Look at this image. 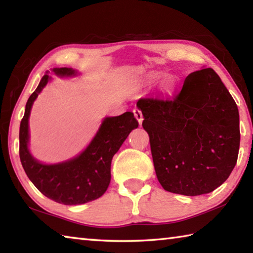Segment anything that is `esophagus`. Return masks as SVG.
Returning <instances> with one entry per match:
<instances>
[{"mask_svg": "<svg viewBox=\"0 0 253 253\" xmlns=\"http://www.w3.org/2000/svg\"><path fill=\"white\" fill-rule=\"evenodd\" d=\"M132 113H134L135 118L137 119V122L139 123V125H142V123H143V114H142V111H140L139 109L135 108L134 110H132Z\"/></svg>", "mask_w": 253, "mask_h": 253, "instance_id": "34e87169", "label": "esophagus"}]
</instances>
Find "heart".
<instances>
[{"label": "heart", "instance_id": "heart-1", "mask_svg": "<svg viewBox=\"0 0 253 253\" xmlns=\"http://www.w3.org/2000/svg\"><path fill=\"white\" fill-rule=\"evenodd\" d=\"M164 85H165V88H166V89H169V88H170V84H169L168 83H165V84H164Z\"/></svg>", "mask_w": 253, "mask_h": 253}]
</instances>
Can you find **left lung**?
I'll list each match as a JSON object with an SVG mask.
<instances>
[{"instance_id":"obj_1","label":"left lung","mask_w":253,"mask_h":253,"mask_svg":"<svg viewBox=\"0 0 253 253\" xmlns=\"http://www.w3.org/2000/svg\"><path fill=\"white\" fill-rule=\"evenodd\" d=\"M137 107L165 191L195 196L226 181L238 160L239 111L215 71L192 72L176 95L140 98Z\"/></svg>"}]
</instances>
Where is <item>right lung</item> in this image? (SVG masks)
<instances>
[{
	"instance_id": "obj_1",
	"label": "right lung",
	"mask_w": 253,
	"mask_h": 253,
	"mask_svg": "<svg viewBox=\"0 0 253 253\" xmlns=\"http://www.w3.org/2000/svg\"><path fill=\"white\" fill-rule=\"evenodd\" d=\"M58 76H72L71 68H54ZM49 75L42 77L38 88L28 99L20 125V160L34 186L54 202L76 205L96 200L105 193L110 183V165L115 154L129 132L138 127L134 114L104 119L99 130L79 156L59 164L45 165L34 160L29 152V116L33 101L45 87Z\"/></svg>"
}]
</instances>
